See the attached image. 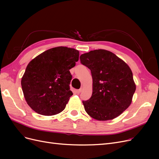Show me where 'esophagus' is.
I'll use <instances>...</instances> for the list:
<instances>
[{
	"mask_svg": "<svg viewBox=\"0 0 159 159\" xmlns=\"http://www.w3.org/2000/svg\"><path fill=\"white\" fill-rule=\"evenodd\" d=\"M81 91H82V88H80L79 89H77L76 90V93H78V94H79V93H80L81 92Z\"/></svg>",
	"mask_w": 159,
	"mask_h": 159,
	"instance_id": "1",
	"label": "esophagus"
}]
</instances>
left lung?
Returning a JSON list of instances; mask_svg holds the SVG:
<instances>
[{"label":"left lung","instance_id":"left-lung-1","mask_svg":"<svg viewBox=\"0 0 159 159\" xmlns=\"http://www.w3.org/2000/svg\"><path fill=\"white\" fill-rule=\"evenodd\" d=\"M80 59L93 78L91 97L82 102L85 111L99 121L118 117L131 105L136 89L129 66L113 53L101 49L81 54Z\"/></svg>","mask_w":159,"mask_h":159}]
</instances>
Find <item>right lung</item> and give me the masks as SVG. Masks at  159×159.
<instances>
[{
	"instance_id": "add662e5",
	"label": "right lung",
	"mask_w": 159,
	"mask_h": 159,
	"mask_svg": "<svg viewBox=\"0 0 159 159\" xmlns=\"http://www.w3.org/2000/svg\"><path fill=\"white\" fill-rule=\"evenodd\" d=\"M79 51L59 46L48 50L28 64L21 85L28 105L38 114L61 112L73 95L70 70L79 60Z\"/></svg>"
}]
</instances>
